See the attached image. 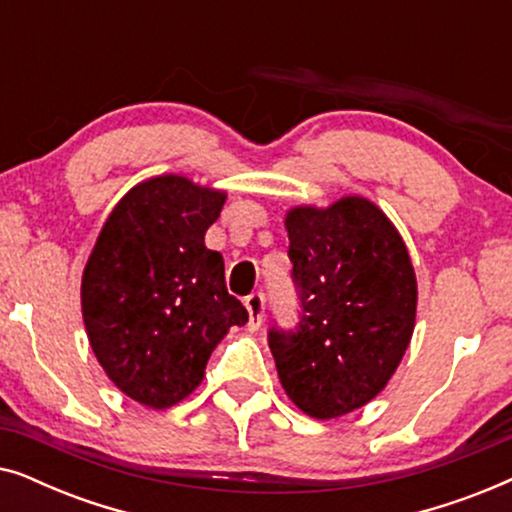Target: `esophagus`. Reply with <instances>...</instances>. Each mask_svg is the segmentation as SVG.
<instances>
[{
	"mask_svg": "<svg viewBox=\"0 0 512 512\" xmlns=\"http://www.w3.org/2000/svg\"><path fill=\"white\" fill-rule=\"evenodd\" d=\"M249 310V331H258L263 321V312H265V296L263 293H251V296L244 300Z\"/></svg>",
	"mask_w": 512,
	"mask_h": 512,
	"instance_id": "34e87169",
	"label": "esophagus"
}]
</instances>
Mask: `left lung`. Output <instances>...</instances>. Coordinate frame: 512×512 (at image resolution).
I'll return each mask as SVG.
<instances>
[{"label": "left lung", "mask_w": 512, "mask_h": 512, "mask_svg": "<svg viewBox=\"0 0 512 512\" xmlns=\"http://www.w3.org/2000/svg\"><path fill=\"white\" fill-rule=\"evenodd\" d=\"M284 226L303 319L296 333H270L279 382L305 415H349L387 387L412 340L417 275L408 247L363 195L296 205Z\"/></svg>", "instance_id": "8db88e82"}]
</instances>
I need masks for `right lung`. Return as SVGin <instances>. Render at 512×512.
<instances>
[{
    "instance_id": "obj_1",
    "label": "right lung",
    "mask_w": 512,
    "mask_h": 512,
    "mask_svg": "<svg viewBox=\"0 0 512 512\" xmlns=\"http://www.w3.org/2000/svg\"><path fill=\"white\" fill-rule=\"evenodd\" d=\"M228 193L184 174L132 186L97 235L81 277L90 349L116 389L153 410L193 394L207 361L249 314L205 247Z\"/></svg>"
}]
</instances>
